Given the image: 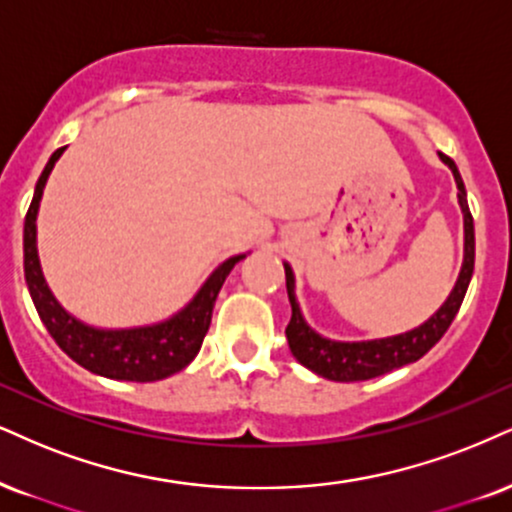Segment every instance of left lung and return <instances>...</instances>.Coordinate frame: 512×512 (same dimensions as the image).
I'll return each mask as SVG.
<instances>
[{"label": "left lung", "mask_w": 512, "mask_h": 512, "mask_svg": "<svg viewBox=\"0 0 512 512\" xmlns=\"http://www.w3.org/2000/svg\"><path fill=\"white\" fill-rule=\"evenodd\" d=\"M439 156L441 161L453 170V178H456L458 185V204L463 208L465 218V258L451 296L425 325L415 327V330H410L406 334H396V337L375 339V342H330V339L315 334L311 327L304 323V318H301V311L294 299L292 268L285 266L287 294L289 304H292V320H289L285 330L287 342L296 361L306 365L308 370H313L315 375L327 377V380L334 382H361L387 375V372L401 368V365L420 361V358L425 356V353L430 351L451 327L453 318H456V313L460 311V304H463L465 292H468L472 270H475V223H472L468 199H465V185L456 163H453V159H449L446 154Z\"/></svg>", "instance_id": "obj_1"}]
</instances>
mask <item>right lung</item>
Listing matches in <instances>:
<instances>
[{"instance_id":"right-lung-1","label":"right lung","mask_w":512,"mask_h":512,"mask_svg":"<svg viewBox=\"0 0 512 512\" xmlns=\"http://www.w3.org/2000/svg\"><path fill=\"white\" fill-rule=\"evenodd\" d=\"M63 149L66 147L56 149L52 159L44 166L40 180L35 185L33 201H30L28 213H25L23 268L37 313H40L42 323L54 337V342L61 346V351L68 353L75 363L94 372V375L125 382H156L175 375V372L192 363L194 356L199 353L208 325H211V313L213 306H216L220 287H223L230 270L235 268V263L242 261L244 256L227 258L223 266L213 270V275L199 289L192 304L166 320V323L137 327V330H94V327L78 323L56 304L52 292H49L47 282L42 277L35 244V220L44 182H47Z\"/></svg>"}]
</instances>
